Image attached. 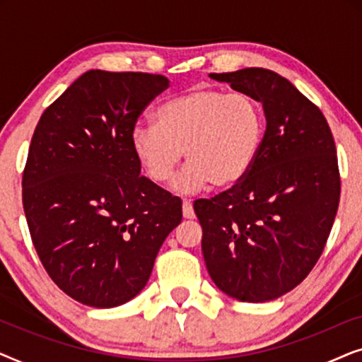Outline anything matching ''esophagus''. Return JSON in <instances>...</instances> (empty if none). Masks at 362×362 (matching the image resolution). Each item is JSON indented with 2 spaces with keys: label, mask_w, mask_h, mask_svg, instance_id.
I'll return each mask as SVG.
<instances>
[{
  "label": "esophagus",
  "mask_w": 362,
  "mask_h": 362,
  "mask_svg": "<svg viewBox=\"0 0 362 362\" xmlns=\"http://www.w3.org/2000/svg\"><path fill=\"white\" fill-rule=\"evenodd\" d=\"M182 217L185 219H194V209L191 201H182Z\"/></svg>",
  "instance_id": "esophagus-1"
}]
</instances>
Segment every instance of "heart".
<instances>
[{"mask_svg":"<svg viewBox=\"0 0 362 362\" xmlns=\"http://www.w3.org/2000/svg\"><path fill=\"white\" fill-rule=\"evenodd\" d=\"M265 127L264 107L255 97L201 87L158 105L155 123H138L130 141L138 165L156 185L171 180L185 155L189 163L175 189L191 194L244 181L260 155Z\"/></svg>","mask_w":362,"mask_h":362,"instance_id":"b5f03b06","label":"heart"}]
</instances>
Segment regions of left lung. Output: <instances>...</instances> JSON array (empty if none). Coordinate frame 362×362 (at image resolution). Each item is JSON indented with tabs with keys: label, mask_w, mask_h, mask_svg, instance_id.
<instances>
[{
	"label": "left lung",
	"mask_w": 362,
	"mask_h": 362,
	"mask_svg": "<svg viewBox=\"0 0 362 362\" xmlns=\"http://www.w3.org/2000/svg\"><path fill=\"white\" fill-rule=\"evenodd\" d=\"M262 103L267 130L247 177L194 202L202 255L226 295L264 303L300 285L318 262L339 204L333 135L318 107L269 69L211 74Z\"/></svg>",
	"instance_id": "1"
}]
</instances>
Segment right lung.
I'll return each mask as SVG.
<instances>
[{
    "label": "right lung",
    "instance_id": "right-lung-1",
    "mask_svg": "<svg viewBox=\"0 0 362 362\" xmlns=\"http://www.w3.org/2000/svg\"><path fill=\"white\" fill-rule=\"evenodd\" d=\"M165 76L88 71L42 113L23 175L33 244L54 284L93 308L140 293L181 222L180 197L140 176L132 130Z\"/></svg>",
    "mask_w": 362,
    "mask_h": 362
}]
</instances>
